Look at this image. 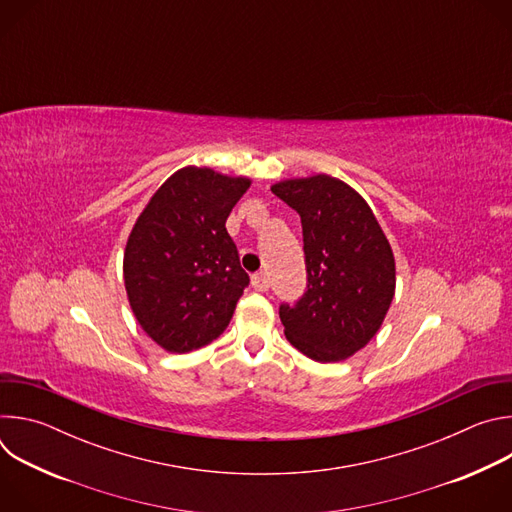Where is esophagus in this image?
Returning a JSON list of instances; mask_svg holds the SVG:
<instances>
[{
  "mask_svg": "<svg viewBox=\"0 0 512 512\" xmlns=\"http://www.w3.org/2000/svg\"><path fill=\"white\" fill-rule=\"evenodd\" d=\"M251 285L257 289V291H267L269 289V279L265 273H255L251 277Z\"/></svg>",
  "mask_w": 512,
  "mask_h": 512,
  "instance_id": "1",
  "label": "esophagus"
}]
</instances>
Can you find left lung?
Masks as SVG:
<instances>
[{"label":"left lung","mask_w":512,"mask_h":512,"mask_svg":"<svg viewBox=\"0 0 512 512\" xmlns=\"http://www.w3.org/2000/svg\"><path fill=\"white\" fill-rule=\"evenodd\" d=\"M271 192L298 210L308 291L281 306L285 338L318 362H340L367 346L395 296V257L375 212L328 174L289 178Z\"/></svg>","instance_id":"8db88e82"}]
</instances>
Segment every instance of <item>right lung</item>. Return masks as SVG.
Masks as SVG:
<instances>
[{
  "label": "right lung",
  "mask_w": 512,
  "mask_h": 512,
  "mask_svg": "<svg viewBox=\"0 0 512 512\" xmlns=\"http://www.w3.org/2000/svg\"><path fill=\"white\" fill-rule=\"evenodd\" d=\"M249 186L245 176L186 166L137 216L123 253L125 291L137 324L164 350L202 348L229 326L249 275L225 225Z\"/></svg>",
  "instance_id": "add662e5"
}]
</instances>
